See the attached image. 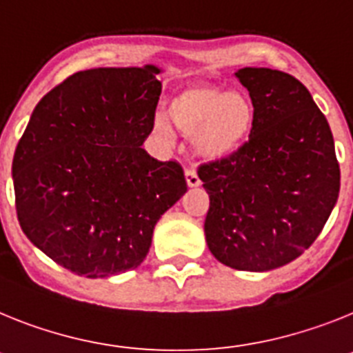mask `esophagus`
Returning a JSON list of instances; mask_svg holds the SVG:
<instances>
[{
	"label": "esophagus",
	"instance_id": "1",
	"mask_svg": "<svg viewBox=\"0 0 353 353\" xmlns=\"http://www.w3.org/2000/svg\"><path fill=\"white\" fill-rule=\"evenodd\" d=\"M185 177H186V185H188L190 188H195V186L201 185V179H199V176L195 174V170H192V168H186Z\"/></svg>",
	"mask_w": 353,
	"mask_h": 353
}]
</instances>
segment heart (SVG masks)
I'll use <instances>...</instances> for the list:
<instances>
[{"label": "heart", "instance_id": "heart-1", "mask_svg": "<svg viewBox=\"0 0 353 353\" xmlns=\"http://www.w3.org/2000/svg\"><path fill=\"white\" fill-rule=\"evenodd\" d=\"M167 115L183 133L192 134L199 158L225 159L249 140L254 125V108L240 92H228L211 85L181 88L167 101ZM152 131L170 139L172 128L163 115H154Z\"/></svg>", "mask_w": 353, "mask_h": 353}]
</instances>
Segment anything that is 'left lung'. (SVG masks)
Segmentation results:
<instances>
[{
  "label": "left lung",
  "mask_w": 353,
  "mask_h": 353,
  "mask_svg": "<svg viewBox=\"0 0 353 353\" xmlns=\"http://www.w3.org/2000/svg\"><path fill=\"white\" fill-rule=\"evenodd\" d=\"M234 76L252 99V133L238 152L199 167L210 195L204 234L222 265L268 272L318 238L338 201L339 163L329 122L299 79L266 67Z\"/></svg>",
  "instance_id": "1"
}]
</instances>
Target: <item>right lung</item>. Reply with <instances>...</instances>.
Listing matches in <instances>:
<instances>
[{
	"label": "right lung",
	"mask_w": 353,
	"mask_h": 353,
	"mask_svg": "<svg viewBox=\"0 0 353 353\" xmlns=\"http://www.w3.org/2000/svg\"><path fill=\"white\" fill-rule=\"evenodd\" d=\"M156 65L76 72L33 110L12 161L28 240L88 279L137 268L161 214L186 192L183 168L142 149L161 94Z\"/></svg>",
	"instance_id": "1"
}]
</instances>
